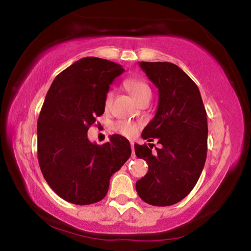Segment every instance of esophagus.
Wrapping results in <instances>:
<instances>
[{
	"mask_svg": "<svg viewBox=\"0 0 251 251\" xmlns=\"http://www.w3.org/2000/svg\"><path fill=\"white\" fill-rule=\"evenodd\" d=\"M130 146H131V151H133V157H135V151H134V142L130 141Z\"/></svg>",
	"mask_w": 251,
	"mask_h": 251,
	"instance_id": "esophagus-1",
	"label": "esophagus"
}]
</instances>
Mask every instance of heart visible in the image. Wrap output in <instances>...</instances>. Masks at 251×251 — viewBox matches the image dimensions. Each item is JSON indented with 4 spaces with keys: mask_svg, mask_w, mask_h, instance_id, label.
I'll list each match as a JSON object with an SVG mask.
<instances>
[{
    "mask_svg": "<svg viewBox=\"0 0 251 251\" xmlns=\"http://www.w3.org/2000/svg\"><path fill=\"white\" fill-rule=\"evenodd\" d=\"M125 86L127 90L130 92V94L135 97V100L138 101L143 100L146 97H151V91L150 85H148L145 80L139 78V77H131L125 80ZM114 100V91L108 90L106 92L104 96V108L108 110L112 107ZM138 124H136L134 122L130 121H117L114 123L113 129L117 131L118 134L127 136V137H130V136H134L137 131L139 130Z\"/></svg>",
    "mask_w": 251,
    "mask_h": 251,
    "instance_id": "b5f03b06",
    "label": "heart"
}]
</instances>
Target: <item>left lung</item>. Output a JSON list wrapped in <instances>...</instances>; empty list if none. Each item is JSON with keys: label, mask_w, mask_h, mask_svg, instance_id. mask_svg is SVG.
<instances>
[{"label": "left lung", "mask_w": 251, "mask_h": 251, "mask_svg": "<svg viewBox=\"0 0 251 251\" xmlns=\"http://www.w3.org/2000/svg\"><path fill=\"white\" fill-rule=\"evenodd\" d=\"M139 66L158 88V107L142 137L161 145L156 154L135 144V154L146 160L148 173L136 192L152 206H171L192 192L207 157V113L198 86L184 71L168 62H141Z\"/></svg>", "instance_id": "left-lung-1"}]
</instances>
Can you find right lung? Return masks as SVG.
I'll return each mask as SVG.
<instances>
[{
  "mask_svg": "<svg viewBox=\"0 0 251 251\" xmlns=\"http://www.w3.org/2000/svg\"><path fill=\"white\" fill-rule=\"evenodd\" d=\"M124 69L99 57H84L50 85L37 120V158L50 188L64 201L91 205L108 192L109 179L131 154L121 135L97 145L87 130L104 113V96Z\"/></svg>",
  "mask_w": 251,
  "mask_h": 251,
  "instance_id": "obj_1",
  "label": "right lung"
}]
</instances>
